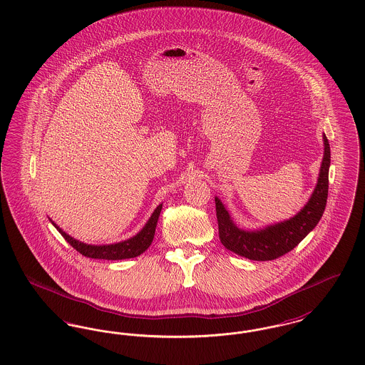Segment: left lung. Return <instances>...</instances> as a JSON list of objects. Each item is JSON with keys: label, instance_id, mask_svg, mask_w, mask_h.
Masks as SVG:
<instances>
[{"label": "left lung", "instance_id": "obj_1", "mask_svg": "<svg viewBox=\"0 0 365 365\" xmlns=\"http://www.w3.org/2000/svg\"><path fill=\"white\" fill-rule=\"evenodd\" d=\"M324 156L322 161L317 185L307 205L289 220L256 231L238 228L232 222L228 210L216 197V216L219 225V238L225 247L249 260H275L293 250L323 216L329 195V170H330V143L326 135Z\"/></svg>", "mask_w": 365, "mask_h": 365}]
</instances>
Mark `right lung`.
Returning a JSON list of instances; mask_svg holds the SVG:
<instances>
[{"mask_svg":"<svg viewBox=\"0 0 365 365\" xmlns=\"http://www.w3.org/2000/svg\"><path fill=\"white\" fill-rule=\"evenodd\" d=\"M163 208V204H160L155 212L152 213L150 219L145 227L139 231L138 234L127 241L112 245H87V243L79 242L75 238L66 234L56 223L53 226L58 230V232L66 238V241L70 243L73 249H76L82 256L90 257V259H101V260H124V259H133L142 255L153 241L155 231H156L157 220L160 216V212Z\"/></svg>","mask_w":365,"mask_h":365,"instance_id":"obj_1","label":"right lung"}]
</instances>
